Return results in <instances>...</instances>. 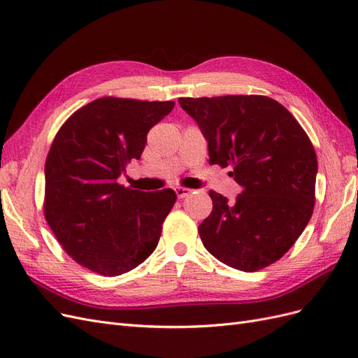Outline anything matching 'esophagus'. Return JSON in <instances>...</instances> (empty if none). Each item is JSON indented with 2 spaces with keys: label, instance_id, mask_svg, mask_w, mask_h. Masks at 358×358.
Here are the masks:
<instances>
[{
  "label": "esophagus",
  "instance_id": "1",
  "mask_svg": "<svg viewBox=\"0 0 358 358\" xmlns=\"http://www.w3.org/2000/svg\"><path fill=\"white\" fill-rule=\"evenodd\" d=\"M175 191H176V196H178L179 199H185V197H188L189 194L192 192L189 188H183V187H178Z\"/></svg>",
  "mask_w": 358,
  "mask_h": 358
}]
</instances>
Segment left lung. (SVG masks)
Wrapping results in <instances>:
<instances>
[{
	"label": "left lung",
	"instance_id": "8db88e82",
	"mask_svg": "<svg viewBox=\"0 0 358 358\" xmlns=\"http://www.w3.org/2000/svg\"><path fill=\"white\" fill-rule=\"evenodd\" d=\"M208 140L209 164L231 167L242 187L231 203L210 191L212 213L199 225L221 263L257 272L278 262L308 225L318 161L305 129L264 95L179 99Z\"/></svg>",
	"mask_w": 358,
	"mask_h": 358
}]
</instances>
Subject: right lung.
I'll list each match as a JSON object with an SVG mask.
<instances>
[{"label":"right lung","mask_w":358,"mask_h":358,"mask_svg":"<svg viewBox=\"0 0 358 358\" xmlns=\"http://www.w3.org/2000/svg\"><path fill=\"white\" fill-rule=\"evenodd\" d=\"M173 107V101L103 96L59 128L45 166V216L76 263L117 276L155 251L176 192L125 188L117 179L140 159L149 129Z\"/></svg>","instance_id":"add662e5"}]
</instances>
